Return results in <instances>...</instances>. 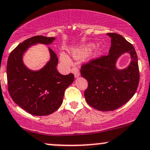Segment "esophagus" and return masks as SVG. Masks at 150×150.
Wrapping results in <instances>:
<instances>
[{
  "instance_id": "esophagus-1",
  "label": "esophagus",
  "mask_w": 150,
  "mask_h": 150,
  "mask_svg": "<svg viewBox=\"0 0 150 150\" xmlns=\"http://www.w3.org/2000/svg\"><path fill=\"white\" fill-rule=\"evenodd\" d=\"M72 72H73V74H74V75H75V78H78V77L80 75V71H79V70L78 68H77V67H73V68L72 69Z\"/></svg>"
}]
</instances>
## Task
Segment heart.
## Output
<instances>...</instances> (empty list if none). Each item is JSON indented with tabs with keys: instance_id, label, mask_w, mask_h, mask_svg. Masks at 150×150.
Returning <instances> with one entry per match:
<instances>
[{
	"instance_id": "1",
	"label": "heart",
	"mask_w": 150,
	"mask_h": 150,
	"mask_svg": "<svg viewBox=\"0 0 150 150\" xmlns=\"http://www.w3.org/2000/svg\"><path fill=\"white\" fill-rule=\"evenodd\" d=\"M93 47V44L89 43L86 44V45H82L79 47H75V48L72 49V50L70 51V53H71L72 56L75 59H79L80 57H83L84 55H86L87 53L90 50V49ZM98 55V52L95 51V52H92L91 55H90V58H94ZM60 60L61 61L66 64H70V59L69 58V57L67 56L66 54L65 53H61L60 54Z\"/></svg>"
}]
</instances>
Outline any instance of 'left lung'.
<instances>
[{
    "instance_id": "left-lung-1",
    "label": "left lung",
    "mask_w": 150,
    "mask_h": 150,
    "mask_svg": "<svg viewBox=\"0 0 150 150\" xmlns=\"http://www.w3.org/2000/svg\"><path fill=\"white\" fill-rule=\"evenodd\" d=\"M107 35L111 38L109 54L82 65L80 70L88 83L84 93L86 102L100 111H112L127 103L136 93L139 81L134 47L119 34ZM125 53L131 55L130 65L125 69H117L118 58Z\"/></svg>"
}]
</instances>
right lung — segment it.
Wrapping results in <instances>:
<instances>
[{
  "instance_id": "right-lung-1",
  "label": "right lung",
  "mask_w": 150,
  "mask_h": 150,
  "mask_svg": "<svg viewBox=\"0 0 150 150\" xmlns=\"http://www.w3.org/2000/svg\"><path fill=\"white\" fill-rule=\"evenodd\" d=\"M55 38L37 35L24 40L10 54L7 62L9 94L18 106L35 116L52 114L62 103L65 90L74 81V75H63L57 72L58 59L48 47L50 58L39 70H30L23 57L26 50L38 43L50 45Z\"/></svg>"
}]
</instances>
